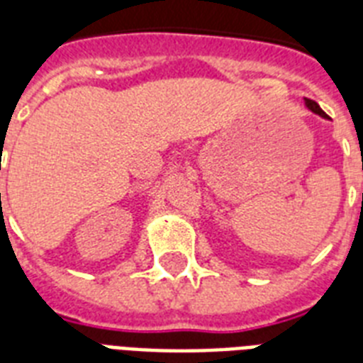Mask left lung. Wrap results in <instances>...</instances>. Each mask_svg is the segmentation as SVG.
<instances>
[{
	"instance_id": "8db88e82",
	"label": "left lung",
	"mask_w": 363,
	"mask_h": 363,
	"mask_svg": "<svg viewBox=\"0 0 363 363\" xmlns=\"http://www.w3.org/2000/svg\"><path fill=\"white\" fill-rule=\"evenodd\" d=\"M305 105H307V109L313 111V113H316V115H320V116H326V113L320 109V105L316 104V101H313V99H307L305 98Z\"/></svg>"
}]
</instances>
